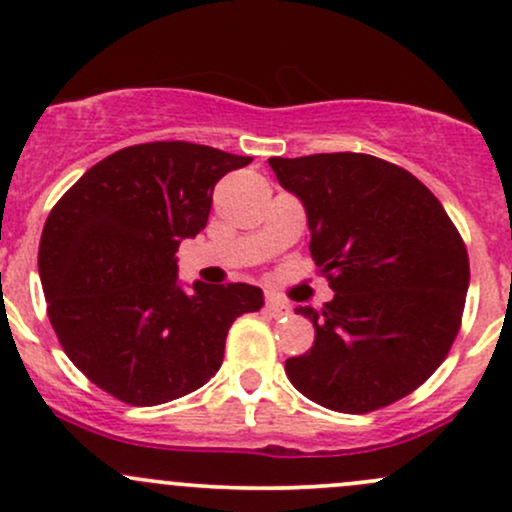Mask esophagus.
<instances>
[{"instance_id":"esophagus-1","label":"esophagus","mask_w":512,"mask_h":512,"mask_svg":"<svg viewBox=\"0 0 512 512\" xmlns=\"http://www.w3.org/2000/svg\"><path fill=\"white\" fill-rule=\"evenodd\" d=\"M264 308H267V313L272 315V317H286V315H291V305H289V301H284V298H279V296H267V305H264Z\"/></svg>"}]
</instances>
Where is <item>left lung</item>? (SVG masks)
Returning <instances> with one entry per match:
<instances>
[{
    "mask_svg": "<svg viewBox=\"0 0 512 512\" xmlns=\"http://www.w3.org/2000/svg\"><path fill=\"white\" fill-rule=\"evenodd\" d=\"M303 202L310 255L334 298L313 322L315 342L286 361L301 395L342 414H368L424 385L462 325L469 257L436 195L368 154L269 158Z\"/></svg>",
    "mask_w": 512,
    "mask_h": 512,
    "instance_id": "1",
    "label": "left lung"
}]
</instances>
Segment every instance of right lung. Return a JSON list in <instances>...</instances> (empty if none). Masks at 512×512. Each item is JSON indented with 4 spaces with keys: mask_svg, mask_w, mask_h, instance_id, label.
Here are the masks:
<instances>
[{
    "mask_svg": "<svg viewBox=\"0 0 512 512\" xmlns=\"http://www.w3.org/2000/svg\"><path fill=\"white\" fill-rule=\"evenodd\" d=\"M250 156L151 142L115 151L64 192L38 250L48 317L64 354L115 399L156 407L221 368L236 317L264 296L250 284H178L180 240L207 226L214 185Z\"/></svg>",
    "mask_w": 512,
    "mask_h": 512,
    "instance_id": "add662e5",
    "label": "right lung"
}]
</instances>
